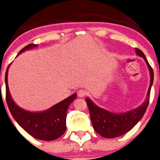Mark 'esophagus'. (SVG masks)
<instances>
[{
	"instance_id": "esophagus-1",
	"label": "esophagus",
	"mask_w": 160,
	"mask_h": 160,
	"mask_svg": "<svg viewBox=\"0 0 160 160\" xmlns=\"http://www.w3.org/2000/svg\"><path fill=\"white\" fill-rule=\"evenodd\" d=\"M78 97H84V96H86L87 95V91H86V90H79L78 91Z\"/></svg>"
}]
</instances>
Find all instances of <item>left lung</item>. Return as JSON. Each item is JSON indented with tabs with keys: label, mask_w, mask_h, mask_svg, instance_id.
<instances>
[{
	"label": "left lung",
	"mask_w": 160,
	"mask_h": 160,
	"mask_svg": "<svg viewBox=\"0 0 160 160\" xmlns=\"http://www.w3.org/2000/svg\"><path fill=\"white\" fill-rule=\"evenodd\" d=\"M135 53L138 56L143 58L149 68L150 75H151V82L147 94L148 96L142 105L128 112L115 114V113L110 112L105 109L100 108L94 104L90 98H86L93 128L98 134H99L104 138H115L131 131L143 116L149 104L150 93L154 80V72L152 66L148 63L145 55L140 49L135 48Z\"/></svg>",
	"instance_id": "8db88e82"
}]
</instances>
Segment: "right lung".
I'll use <instances>...</instances> for the list:
<instances>
[{
  "label": "right lung",
  "instance_id": "add662e5",
  "mask_svg": "<svg viewBox=\"0 0 160 160\" xmlns=\"http://www.w3.org/2000/svg\"><path fill=\"white\" fill-rule=\"evenodd\" d=\"M38 45L29 44L19 52L36 47ZM18 53V54H19ZM8 66L5 73L6 87V102L12 116L26 132L38 139L52 141L57 139L65 133L66 130V114L70 103L75 99L77 94H73L63 101L43 112H30L20 108L16 105L9 93L8 86Z\"/></svg>",
  "mask_w": 160,
  "mask_h": 160
}]
</instances>
